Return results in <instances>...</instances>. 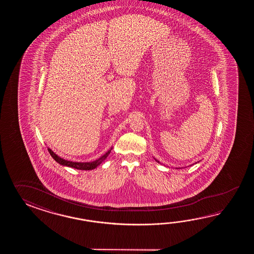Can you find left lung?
<instances>
[{"label":"left lung","instance_id":"1","mask_svg":"<svg viewBox=\"0 0 254 254\" xmlns=\"http://www.w3.org/2000/svg\"><path fill=\"white\" fill-rule=\"evenodd\" d=\"M156 161H157V160H156ZM157 162H159V161H157Z\"/></svg>","mask_w":254,"mask_h":254}]
</instances>
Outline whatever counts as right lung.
<instances>
[{
  "label": "right lung",
  "mask_w": 254,
  "mask_h": 254,
  "mask_svg": "<svg viewBox=\"0 0 254 254\" xmlns=\"http://www.w3.org/2000/svg\"><path fill=\"white\" fill-rule=\"evenodd\" d=\"M112 149L113 148H111L110 150H109L104 155L101 157V158H99L98 160L96 161H93V162H70V161H67V160H64V159H63V158H61V157L58 156L57 154H55L54 151H52L50 148H48L49 152H50V154L52 155V157L54 158V160L56 161V162L60 163L61 165H64V166H67V167H71L74 168V169H77V170H82V171H90V170H93V169H95V168L97 167L98 165H100L102 162L108 157L109 154H110V152L112 151Z\"/></svg>",
  "instance_id": "add662e5"
}]
</instances>
